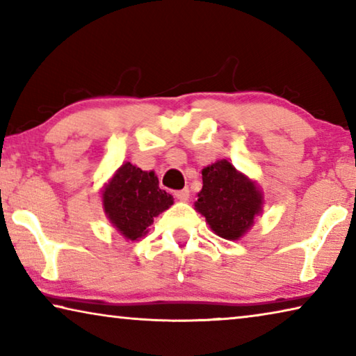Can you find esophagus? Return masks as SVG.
<instances>
[{"label": "esophagus", "instance_id": "34e87169", "mask_svg": "<svg viewBox=\"0 0 356 356\" xmlns=\"http://www.w3.org/2000/svg\"><path fill=\"white\" fill-rule=\"evenodd\" d=\"M174 196H176L179 201H182V202H186V201H188V197H190V190H188V188L179 190V191H176V193H174Z\"/></svg>", "mask_w": 356, "mask_h": 356}]
</instances>
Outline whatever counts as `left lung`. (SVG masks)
Instances as JSON below:
<instances>
[{
	"label": "left lung",
	"instance_id": "left-lung-1",
	"mask_svg": "<svg viewBox=\"0 0 356 356\" xmlns=\"http://www.w3.org/2000/svg\"><path fill=\"white\" fill-rule=\"evenodd\" d=\"M264 193L256 180L222 159L202 170V190L195 210L206 218L216 236L240 240L262 213Z\"/></svg>",
	"mask_w": 356,
	"mask_h": 356
}]
</instances>
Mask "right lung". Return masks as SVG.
I'll list each match as a JSON object with an SVG mask.
<instances>
[{
  "label": "right lung",
  "mask_w": 356,
  "mask_h": 356,
  "mask_svg": "<svg viewBox=\"0 0 356 356\" xmlns=\"http://www.w3.org/2000/svg\"><path fill=\"white\" fill-rule=\"evenodd\" d=\"M172 204V196L159 186L156 174L130 161L120 165L102 188V207L108 221L131 242L146 236L155 216Z\"/></svg>",
  "instance_id": "obj_1"
}]
</instances>
